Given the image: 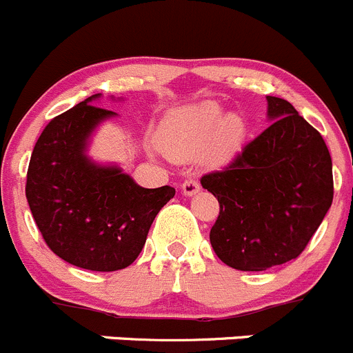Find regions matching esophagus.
<instances>
[{
	"instance_id": "34e87169",
	"label": "esophagus",
	"mask_w": 353,
	"mask_h": 353,
	"mask_svg": "<svg viewBox=\"0 0 353 353\" xmlns=\"http://www.w3.org/2000/svg\"><path fill=\"white\" fill-rule=\"evenodd\" d=\"M200 192V183L196 179H186L183 183V193L188 196L195 195Z\"/></svg>"
}]
</instances>
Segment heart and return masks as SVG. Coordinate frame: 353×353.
I'll list each match as a JSON object with an SVG mask.
<instances>
[{
	"mask_svg": "<svg viewBox=\"0 0 353 353\" xmlns=\"http://www.w3.org/2000/svg\"><path fill=\"white\" fill-rule=\"evenodd\" d=\"M245 121L236 114L223 113L216 102L176 111L167 120V150L177 157H192L207 148L212 160L226 161L245 139Z\"/></svg>",
	"mask_w": 353,
	"mask_h": 353,
	"instance_id": "obj_1",
	"label": "heart"
}]
</instances>
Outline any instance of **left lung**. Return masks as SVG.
I'll return each mask as SVG.
<instances>
[{
  "instance_id": "left-lung-1",
  "label": "left lung",
  "mask_w": 353,
  "mask_h": 353,
  "mask_svg": "<svg viewBox=\"0 0 353 353\" xmlns=\"http://www.w3.org/2000/svg\"><path fill=\"white\" fill-rule=\"evenodd\" d=\"M273 123L221 170L200 179L219 202L210 245L225 265L263 272L296 259L327 214L332 161L321 132L268 95Z\"/></svg>"
}]
</instances>
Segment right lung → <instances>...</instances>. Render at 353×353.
<instances>
[{
	"mask_svg": "<svg viewBox=\"0 0 353 353\" xmlns=\"http://www.w3.org/2000/svg\"><path fill=\"white\" fill-rule=\"evenodd\" d=\"M99 94L52 118L36 141L26 181L34 223L50 251L78 268L117 272L136 261L170 186H137L118 167L85 157L90 132L113 111L94 106Z\"/></svg>",
	"mask_w": 353,
	"mask_h": 353,
	"instance_id": "add662e5",
	"label": "right lung"
}]
</instances>
